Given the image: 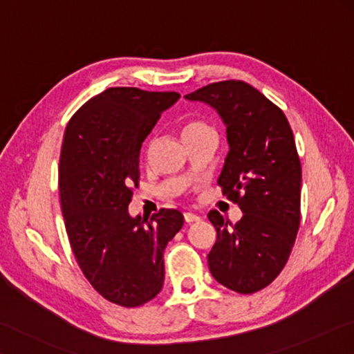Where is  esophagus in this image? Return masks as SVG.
<instances>
[{"instance_id":"obj_1","label":"esophagus","mask_w":354,"mask_h":354,"mask_svg":"<svg viewBox=\"0 0 354 354\" xmlns=\"http://www.w3.org/2000/svg\"><path fill=\"white\" fill-rule=\"evenodd\" d=\"M185 222H188V224H191V222H197L201 221V216H197L194 213H185Z\"/></svg>"}]
</instances>
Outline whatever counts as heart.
<instances>
[{"mask_svg": "<svg viewBox=\"0 0 354 354\" xmlns=\"http://www.w3.org/2000/svg\"><path fill=\"white\" fill-rule=\"evenodd\" d=\"M202 129H207V126L203 122L199 121H191L188 124H185L183 129H182V135L185 133H189V132H197V130H202Z\"/></svg>", "mask_w": 354, "mask_h": 354, "instance_id": "heart-1", "label": "heart"}]
</instances>
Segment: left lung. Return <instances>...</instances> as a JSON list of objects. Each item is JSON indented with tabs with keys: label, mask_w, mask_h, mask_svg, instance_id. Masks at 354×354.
Returning a JSON list of instances; mask_svg holds the SVG:
<instances>
[{
	"label": "left lung",
	"mask_w": 354,
	"mask_h": 354,
	"mask_svg": "<svg viewBox=\"0 0 354 354\" xmlns=\"http://www.w3.org/2000/svg\"><path fill=\"white\" fill-rule=\"evenodd\" d=\"M218 111L228 151L218 183L243 218L232 225L212 209L218 232L208 268L214 280L253 294L283 270L300 227L301 165L288 118L243 80L214 82L185 96Z\"/></svg>",
	"instance_id": "8db88e82"
}]
</instances>
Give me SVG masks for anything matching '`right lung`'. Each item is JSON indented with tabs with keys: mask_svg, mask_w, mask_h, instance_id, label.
Instances as JSON below:
<instances>
[{
	"mask_svg": "<svg viewBox=\"0 0 354 354\" xmlns=\"http://www.w3.org/2000/svg\"><path fill=\"white\" fill-rule=\"evenodd\" d=\"M178 97L113 86L86 101L64 135L59 189L71 250L91 286L120 306L160 292L165 249L183 225L178 209L161 208L151 221L129 214L142 141Z\"/></svg>",
	"mask_w": 354,
	"mask_h": 354,
	"instance_id": "obj_1",
	"label": "right lung"
}]
</instances>
